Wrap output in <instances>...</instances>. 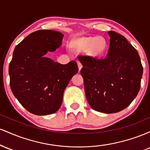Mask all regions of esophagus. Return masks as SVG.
Masks as SVG:
<instances>
[{
	"instance_id": "1",
	"label": "esophagus",
	"mask_w": 150,
	"mask_h": 150,
	"mask_svg": "<svg viewBox=\"0 0 150 150\" xmlns=\"http://www.w3.org/2000/svg\"><path fill=\"white\" fill-rule=\"evenodd\" d=\"M77 66H78V69H79V71H80L81 68H82V63H81L80 61H77Z\"/></svg>"
}]
</instances>
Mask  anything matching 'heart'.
Here are the masks:
<instances>
[{
  "mask_svg": "<svg viewBox=\"0 0 150 150\" xmlns=\"http://www.w3.org/2000/svg\"><path fill=\"white\" fill-rule=\"evenodd\" d=\"M70 47L77 52L86 53L92 56H99L106 51L107 42L101 36L82 37L72 42Z\"/></svg>",
  "mask_w": 150,
  "mask_h": 150,
  "instance_id": "heart-1",
  "label": "heart"
}]
</instances>
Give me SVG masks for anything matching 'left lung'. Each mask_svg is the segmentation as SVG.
<instances>
[{"instance_id":"obj_1","label":"left lung","mask_w":150,"mask_h":150,"mask_svg":"<svg viewBox=\"0 0 150 150\" xmlns=\"http://www.w3.org/2000/svg\"><path fill=\"white\" fill-rule=\"evenodd\" d=\"M107 56H80L86 97L93 109L113 113L131 104L140 88L143 68L137 50L125 37L109 31Z\"/></svg>"}]
</instances>
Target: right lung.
Segmentation results:
<instances>
[{"label":"right lung","mask_w":150,"mask_h":150,"mask_svg":"<svg viewBox=\"0 0 150 150\" xmlns=\"http://www.w3.org/2000/svg\"><path fill=\"white\" fill-rule=\"evenodd\" d=\"M63 36L53 30L36 31L13 51L9 65L10 88L22 106L33 114L56 113L67 85L78 72L75 61L63 65L45 56L61 46Z\"/></svg>","instance_id":"right-lung-1"}]
</instances>
